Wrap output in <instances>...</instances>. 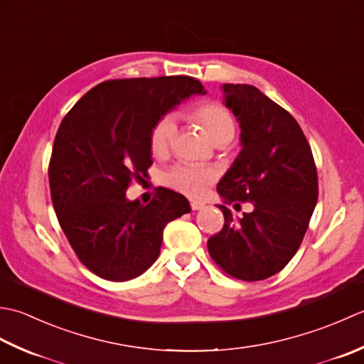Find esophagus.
Wrapping results in <instances>:
<instances>
[{
  "mask_svg": "<svg viewBox=\"0 0 364 364\" xmlns=\"http://www.w3.org/2000/svg\"><path fill=\"white\" fill-rule=\"evenodd\" d=\"M190 205H191V210H201V209H204L205 204L201 201H191Z\"/></svg>",
  "mask_w": 364,
  "mask_h": 364,
  "instance_id": "1",
  "label": "esophagus"
}]
</instances>
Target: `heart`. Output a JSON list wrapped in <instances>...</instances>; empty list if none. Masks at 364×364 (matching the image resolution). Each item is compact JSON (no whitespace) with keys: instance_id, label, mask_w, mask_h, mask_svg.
<instances>
[{"instance_id":"obj_1","label":"heart","mask_w":364,"mask_h":364,"mask_svg":"<svg viewBox=\"0 0 364 364\" xmlns=\"http://www.w3.org/2000/svg\"><path fill=\"white\" fill-rule=\"evenodd\" d=\"M190 117L198 122L215 144L229 143L235 135V121L231 111L217 102L199 103L190 111ZM176 132L173 116H163L155 122L149 135V147L155 157H163L171 146ZM217 169L205 165L179 163L169 168L163 176V182L169 188L191 198L201 196L217 179Z\"/></svg>"}]
</instances>
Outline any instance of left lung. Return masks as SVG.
<instances>
[{
	"mask_svg": "<svg viewBox=\"0 0 364 364\" xmlns=\"http://www.w3.org/2000/svg\"><path fill=\"white\" fill-rule=\"evenodd\" d=\"M225 105L240 124L242 151L217 185L229 205L251 203L235 220L225 204L223 229L207 250L221 270L243 281L265 279L291 261L318 196L313 152L299 122L251 85L226 83Z\"/></svg>",
	"mask_w": 364,
	"mask_h": 364,
	"instance_id": "obj_1",
	"label": "left lung"
}]
</instances>
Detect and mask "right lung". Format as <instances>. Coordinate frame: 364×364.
I'll return each mask as SVG.
<instances>
[{"instance_id":"right-lung-1","label":"right lung","mask_w":364,"mask_h":364,"mask_svg":"<svg viewBox=\"0 0 364 364\" xmlns=\"http://www.w3.org/2000/svg\"><path fill=\"white\" fill-rule=\"evenodd\" d=\"M191 77L108 80L81 97L59 125L48 179L51 201L78 259L108 281L139 277L157 261L163 229L190 212L185 196L159 188L149 204L129 201V185L152 165L149 135L190 95Z\"/></svg>"}]
</instances>
